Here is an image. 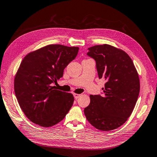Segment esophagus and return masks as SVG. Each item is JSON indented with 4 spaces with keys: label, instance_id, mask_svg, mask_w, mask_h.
Here are the masks:
<instances>
[{
    "label": "esophagus",
    "instance_id": "esophagus-1",
    "mask_svg": "<svg viewBox=\"0 0 157 157\" xmlns=\"http://www.w3.org/2000/svg\"><path fill=\"white\" fill-rule=\"evenodd\" d=\"M73 95H74V98H75L76 99H78L80 96H81V95H80V94H74Z\"/></svg>",
    "mask_w": 157,
    "mask_h": 157
}]
</instances>
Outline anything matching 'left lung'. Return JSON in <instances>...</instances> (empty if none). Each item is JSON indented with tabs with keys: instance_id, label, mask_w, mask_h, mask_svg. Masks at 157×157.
<instances>
[{
	"instance_id": "1",
	"label": "left lung",
	"mask_w": 157,
	"mask_h": 157,
	"mask_svg": "<svg viewBox=\"0 0 157 157\" xmlns=\"http://www.w3.org/2000/svg\"><path fill=\"white\" fill-rule=\"evenodd\" d=\"M87 55L96 60L99 78L106 80L103 95H90L84 113L98 130L109 131L120 127L130 116L140 90L139 75L124 51L109 44L88 48Z\"/></svg>"
}]
</instances>
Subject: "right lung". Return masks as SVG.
Here are the masks:
<instances>
[{"mask_svg": "<svg viewBox=\"0 0 157 157\" xmlns=\"http://www.w3.org/2000/svg\"><path fill=\"white\" fill-rule=\"evenodd\" d=\"M78 47L50 44L30 52L23 59L14 78V91L25 116L36 124L50 127L62 121L72 107V94L52 84L77 56Z\"/></svg>", "mask_w": 157, "mask_h": 157, "instance_id": "add662e5", "label": "right lung"}]
</instances>
